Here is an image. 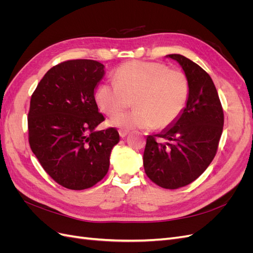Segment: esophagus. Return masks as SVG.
Segmentation results:
<instances>
[{"instance_id":"obj_1","label":"esophagus","mask_w":253,"mask_h":253,"mask_svg":"<svg viewBox=\"0 0 253 253\" xmlns=\"http://www.w3.org/2000/svg\"><path fill=\"white\" fill-rule=\"evenodd\" d=\"M127 134H128L127 129H125V128L119 129V135H120V137H122V138H124V137H126Z\"/></svg>"}]
</instances>
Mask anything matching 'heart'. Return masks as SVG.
Masks as SVG:
<instances>
[{
    "label": "heart",
    "instance_id": "1",
    "mask_svg": "<svg viewBox=\"0 0 253 253\" xmlns=\"http://www.w3.org/2000/svg\"><path fill=\"white\" fill-rule=\"evenodd\" d=\"M191 93L188 76L157 62L129 61L120 65L114 81L96 89L100 111L114 115L134 98L136 109L115 115L111 125L121 128H166L177 120L187 106Z\"/></svg>",
    "mask_w": 253,
    "mask_h": 253
}]
</instances>
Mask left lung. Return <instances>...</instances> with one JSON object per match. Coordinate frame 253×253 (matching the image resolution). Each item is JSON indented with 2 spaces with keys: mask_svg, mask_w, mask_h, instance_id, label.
I'll use <instances>...</instances> for the list:
<instances>
[{
  "mask_svg": "<svg viewBox=\"0 0 253 253\" xmlns=\"http://www.w3.org/2000/svg\"><path fill=\"white\" fill-rule=\"evenodd\" d=\"M167 57L180 64L191 93L177 120L162 133L147 137L143 167L153 182L173 190L194 181L211 164L223 133L224 112L208 73L181 55Z\"/></svg>",
  "mask_w": 253,
  "mask_h": 253,
  "instance_id": "left-lung-1",
  "label": "left lung"
}]
</instances>
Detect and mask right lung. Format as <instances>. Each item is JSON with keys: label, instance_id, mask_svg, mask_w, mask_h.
I'll return each instance as SVG.
<instances>
[{"label": "right lung", "instance_id": "right-lung-1", "mask_svg": "<svg viewBox=\"0 0 253 253\" xmlns=\"http://www.w3.org/2000/svg\"><path fill=\"white\" fill-rule=\"evenodd\" d=\"M103 75L98 61H64L44 75L30 99V149L45 172L67 189H88L100 181L119 141L115 127L95 131L104 121L94 96Z\"/></svg>", "mask_w": 253, "mask_h": 253}]
</instances>
